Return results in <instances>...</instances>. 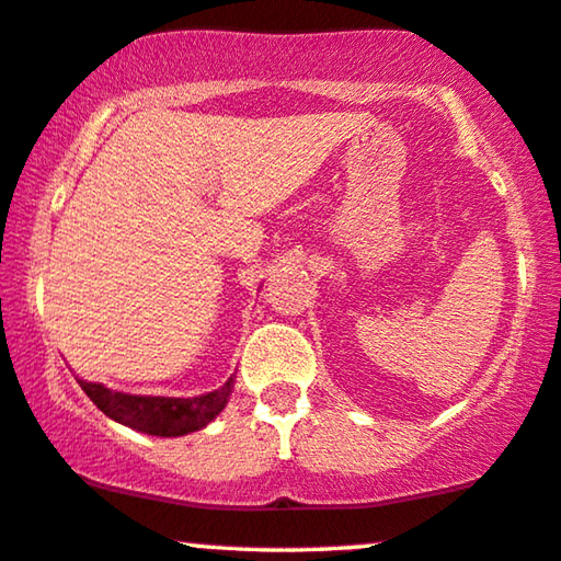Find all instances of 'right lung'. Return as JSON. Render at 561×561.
Listing matches in <instances>:
<instances>
[{
    "label": "right lung",
    "mask_w": 561,
    "mask_h": 561,
    "mask_svg": "<svg viewBox=\"0 0 561 561\" xmlns=\"http://www.w3.org/2000/svg\"><path fill=\"white\" fill-rule=\"evenodd\" d=\"M93 404L112 420L126 424V427L145 432L154 437H180L208 424L213 416L224 412L228 397H231L233 378L220 389L203 393L193 399L175 397H131V393L112 391L104 383L78 381Z\"/></svg>",
    "instance_id": "1"
}]
</instances>
